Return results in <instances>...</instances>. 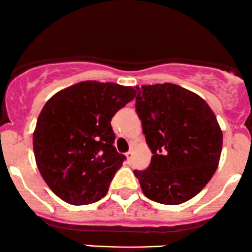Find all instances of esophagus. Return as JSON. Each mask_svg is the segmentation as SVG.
I'll return each instance as SVG.
<instances>
[{"instance_id": "1", "label": "esophagus", "mask_w": 252, "mask_h": 252, "mask_svg": "<svg viewBox=\"0 0 252 252\" xmlns=\"http://www.w3.org/2000/svg\"><path fill=\"white\" fill-rule=\"evenodd\" d=\"M132 156H133V153H132L131 151L127 152V153H126V158H127V160L131 161V160H132Z\"/></svg>"}]
</instances>
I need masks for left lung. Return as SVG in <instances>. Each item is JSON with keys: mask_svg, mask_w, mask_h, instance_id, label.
I'll use <instances>...</instances> for the list:
<instances>
[{"mask_svg": "<svg viewBox=\"0 0 252 252\" xmlns=\"http://www.w3.org/2000/svg\"><path fill=\"white\" fill-rule=\"evenodd\" d=\"M136 111L152 151L146 170H134L144 196L163 205L195 197L216 173L223 133L197 94L173 83L136 87Z\"/></svg>", "mask_w": 252, "mask_h": 252, "instance_id": "obj_1", "label": "left lung"}]
</instances>
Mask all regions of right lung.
I'll list each match as a JSON object with an SVG mask.
<instances>
[{"mask_svg":"<svg viewBox=\"0 0 252 252\" xmlns=\"http://www.w3.org/2000/svg\"><path fill=\"white\" fill-rule=\"evenodd\" d=\"M134 96L132 87L86 81L46 101L33 148L42 179L57 197L83 206L106 195L126 159L114 147L111 119Z\"/></svg>","mask_w":252,"mask_h":252,"instance_id":"add662e5","label":"right lung"}]
</instances>
